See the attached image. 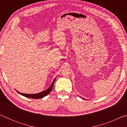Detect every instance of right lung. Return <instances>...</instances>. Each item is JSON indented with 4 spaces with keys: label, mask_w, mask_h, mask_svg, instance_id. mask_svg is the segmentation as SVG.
I'll use <instances>...</instances> for the list:
<instances>
[{
    "label": "right lung",
    "mask_w": 127,
    "mask_h": 127,
    "mask_svg": "<svg viewBox=\"0 0 127 127\" xmlns=\"http://www.w3.org/2000/svg\"><path fill=\"white\" fill-rule=\"evenodd\" d=\"M55 79L53 81V83H51V86L48 88V89L45 90V91L40 92V93H38V94H26L21 93V92L17 91L18 94H20V95H21L24 96L25 97H26L34 98V99H37V98H42L43 97H45V96L46 95H48L51 91V90H52V89H53V86H54V82L55 81Z\"/></svg>",
    "instance_id": "add662e5"
}]
</instances>
